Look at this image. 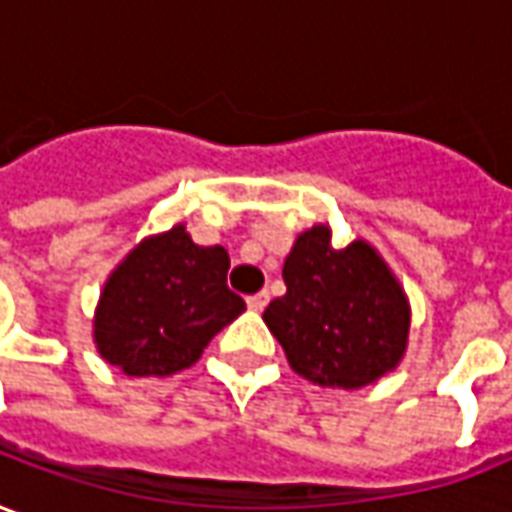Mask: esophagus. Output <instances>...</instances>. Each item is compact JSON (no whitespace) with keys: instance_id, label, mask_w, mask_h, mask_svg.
<instances>
[{"instance_id":"esophagus-1","label":"esophagus","mask_w":512,"mask_h":512,"mask_svg":"<svg viewBox=\"0 0 512 512\" xmlns=\"http://www.w3.org/2000/svg\"><path fill=\"white\" fill-rule=\"evenodd\" d=\"M267 301H270V293H267V290H262V293H256V296L248 298V307L250 310L262 312L264 307H267Z\"/></svg>"}]
</instances>
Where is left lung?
Returning <instances> with one entry per match:
<instances>
[{
    "mask_svg": "<svg viewBox=\"0 0 512 512\" xmlns=\"http://www.w3.org/2000/svg\"><path fill=\"white\" fill-rule=\"evenodd\" d=\"M329 236L327 225L298 236L281 270L287 293L270 301L264 324L301 377L363 389L403 360L411 310L372 245L332 248Z\"/></svg>",
    "mask_w": 512,
    "mask_h": 512,
    "instance_id": "1",
    "label": "left lung"
}]
</instances>
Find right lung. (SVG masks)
<instances>
[{"instance_id": "obj_1", "label": "right lung", "mask_w": 512, "mask_h": 512, "mask_svg": "<svg viewBox=\"0 0 512 512\" xmlns=\"http://www.w3.org/2000/svg\"><path fill=\"white\" fill-rule=\"evenodd\" d=\"M228 250L200 248L185 225L149 236L106 279L95 346L129 377H166L197 363L245 301L228 287Z\"/></svg>"}]
</instances>
